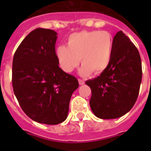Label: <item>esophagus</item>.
I'll return each mask as SVG.
<instances>
[{"label": "esophagus", "instance_id": "esophagus-1", "mask_svg": "<svg viewBox=\"0 0 151 151\" xmlns=\"http://www.w3.org/2000/svg\"><path fill=\"white\" fill-rule=\"evenodd\" d=\"M78 82H79V85H83L85 84V81L83 80H81V79H78Z\"/></svg>", "mask_w": 151, "mask_h": 151}]
</instances>
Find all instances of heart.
Listing matches in <instances>:
<instances>
[{"instance_id": "obj_1", "label": "heart", "mask_w": 151, "mask_h": 151, "mask_svg": "<svg viewBox=\"0 0 151 151\" xmlns=\"http://www.w3.org/2000/svg\"><path fill=\"white\" fill-rule=\"evenodd\" d=\"M114 48L112 35L107 31L92 30L77 32L67 38L66 46L56 48L55 56L62 70L70 73L83 64L81 74H99L105 71L111 61Z\"/></svg>"}]
</instances>
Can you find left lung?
<instances>
[{"label": "left lung", "instance_id": "8db88e82", "mask_svg": "<svg viewBox=\"0 0 151 151\" xmlns=\"http://www.w3.org/2000/svg\"><path fill=\"white\" fill-rule=\"evenodd\" d=\"M142 75L138 49L123 32H117L107 69L85 82L92 90L89 103L94 114L114 119L129 112L138 98Z\"/></svg>", "mask_w": 151, "mask_h": 151}]
</instances>
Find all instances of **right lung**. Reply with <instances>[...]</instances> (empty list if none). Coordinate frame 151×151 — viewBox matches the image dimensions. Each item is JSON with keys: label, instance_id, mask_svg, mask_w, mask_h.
Listing matches in <instances>:
<instances>
[{"label": "right lung", "instance_id": "add662e5", "mask_svg": "<svg viewBox=\"0 0 151 151\" xmlns=\"http://www.w3.org/2000/svg\"><path fill=\"white\" fill-rule=\"evenodd\" d=\"M57 33L37 28L16 49L12 86L22 110L34 122L57 124L67 117L78 79L59 68L55 56Z\"/></svg>", "mask_w": 151, "mask_h": 151}]
</instances>
